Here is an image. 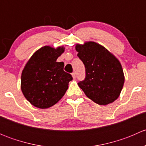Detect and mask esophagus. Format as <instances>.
Instances as JSON below:
<instances>
[{"label":"esophagus","instance_id":"esophagus-1","mask_svg":"<svg viewBox=\"0 0 146 146\" xmlns=\"http://www.w3.org/2000/svg\"><path fill=\"white\" fill-rule=\"evenodd\" d=\"M72 76H73V79H76V73H72Z\"/></svg>","mask_w":146,"mask_h":146}]
</instances>
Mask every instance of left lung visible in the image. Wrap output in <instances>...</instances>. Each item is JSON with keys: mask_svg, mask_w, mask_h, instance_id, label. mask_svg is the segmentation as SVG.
I'll return each mask as SVG.
<instances>
[{"mask_svg": "<svg viewBox=\"0 0 146 146\" xmlns=\"http://www.w3.org/2000/svg\"><path fill=\"white\" fill-rule=\"evenodd\" d=\"M76 50L85 68V80L78 85L86 96L100 105L115 101L124 83L119 60L107 48L94 42L76 44Z\"/></svg>", "mask_w": 146, "mask_h": 146, "instance_id": "1", "label": "left lung"}]
</instances>
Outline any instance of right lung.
<instances>
[{"mask_svg": "<svg viewBox=\"0 0 146 146\" xmlns=\"http://www.w3.org/2000/svg\"><path fill=\"white\" fill-rule=\"evenodd\" d=\"M64 47H42L32 56L22 72L21 90L32 105L46 109L56 104L66 93L72 76L56 60Z\"/></svg>", "mask_w": 146, "mask_h": 146, "instance_id": "1", "label": "right lung"}]
</instances>
